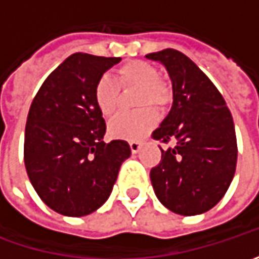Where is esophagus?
Segmentation results:
<instances>
[{"label": "esophagus", "mask_w": 259, "mask_h": 259, "mask_svg": "<svg viewBox=\"0 0 259 259\" xmlns=\"http://www.w3.org/2000/svg\"><path fill=\"white\" fill-rule=\"evenodd\" d=\"M130 148L133 153H138L140 148H141V143L140 141H130Z\"/></svg>", "instance_id": "1"}]
</instances>
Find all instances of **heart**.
<instances>
[{
    "instance_id": "heart-1",
    "label": "heart",
    "mask_w": 259,
    "mask_h": 259,
    "mask_svg": "<svg viewBox=\"0 0 259 259\" xmlns=\"http://www.w3.org/2000/svg\"><path fill=\"white\" fill-rule=\"evenodd\" d=\"M121 86H140L138 104L141 106L155 105L164 109L170 104L171 91L163 79L158 69L144 60H131L118 69V80L109 75H102L95 83L94 99L104 116L115 114L119 105ZM158 121L154 108L147 106L138 111H122L108 125L109 134L118 140L135 141L151 131Z\"/></svg>"
}]
</instances>
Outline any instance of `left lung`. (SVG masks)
Returning <instances> with one entry per match:
<instances>
[{"mask_svg":"<svg viewBox=\"0 0 259 259\" xmlns=\"http://www.w3.org/2000/svg\"><path fill=\"white\" fill-rule=\"evenodd\" d=\"M147 59L163 63L173 83V106L153 138L173 147L161 150L151 168L155 196L171 212L200 214L222 199L236 168L234 119L212 80L179 50L165 49Z\"/></svg>","mask_w":259,"mask_h":259,"instance_id":"left-lung-1","label":"left lung"}]
</instances>
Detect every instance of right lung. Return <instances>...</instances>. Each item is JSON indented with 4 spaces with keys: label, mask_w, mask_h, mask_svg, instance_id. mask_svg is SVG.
Listing matches in <instances>:
<instances>
[{
    "label": "right lung",
    "mask_w": 259,
    "mask_h": 259,
    "mask_svg": "<svg viewBox=\"0 0 259 259\" xmlns=\"http://www.w3.org/2000/svg\"><path fill=\"white\" fill-rule=\"evenodd\" d=\"M119 60L69 56L47 76L31 102L25 170L40 199L57 213L79 218L99 209L131 155L124 140L102 141L106 124L94 99L96 80Z\"/></svg>",
    "instance_id": "add662e5"
}]
</instances>
